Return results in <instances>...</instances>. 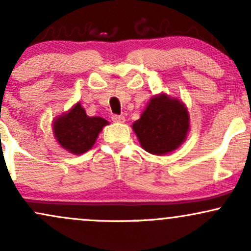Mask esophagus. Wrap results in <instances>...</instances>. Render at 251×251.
I'll return each mask as SVG.
<instances>
[{"mask_svg":"<svg viewBox=\"0 0 251 251\" xmlns=\"http://www.w3.org/2000/svg\"><path fill=\"white\" fill-rule=\"evenodd\" d=\"M112 120L116 123H124L125 122V117L122 116V114H114V116H112Z\"/></svg>","mask_w":251,"mask_h":251,"instance_id":"1","label":"esophagus"}]
</instances>
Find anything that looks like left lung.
Segmentation results:
<instances>
[{"mask_svg":"<svg viewBox=\"0 0 251 251\" xmlns=\"http://www.w3.org/2000/svg\"><path fill=\"white\" fill-rule=\"evenodd\" d=\"M132 127L145 151L165 154L185 140L189 114L183 103L160 94L152 98L140 119L134 122Z\"/></svg>","mask_w":251,"mask_h":251,"instance_id":"left-lung-1","label":"left lung"}]
</instances>
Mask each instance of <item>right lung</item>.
<instances>
[{
	"label": "right lung",
	"instance_id": "obj_1",
	"mask_svg": "<svg viewBox=\"0 0 251 251\" xmlns=\"http://www.w3.org/2000/svg\"><path fill=\"white\" fill-rule=\"evenodd\" d=\"M107 120L100 117H88L80 103H76L65 116L54 123V134L60 145L71 153L81 154L96 143L98 134Z\"/></svg>",
	"mask_w": 251,
	"mask_h": 251
}]
</instances>
